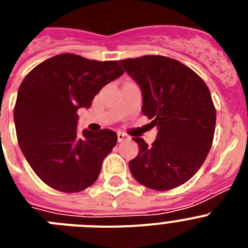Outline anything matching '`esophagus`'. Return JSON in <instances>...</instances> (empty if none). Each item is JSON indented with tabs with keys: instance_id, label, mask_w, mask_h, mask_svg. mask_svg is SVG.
I'll list each match as a JSON object with an SVG mask.
<instances>
[{
	"instance_id": "esophagus-1",
	"label": "esophagus",
	"mask_w": 248,
	"mask_h": 248,
	"mask_svg": "<svg viewBox=\"0 0 248 248\" xmlns=\"http://www.w3.org/2000/svg\"><path fill=\"white\" fill-rule=\"evenodd\" d=\"M118 140L119 141H124V140H128L129 137L126 134H124V133H122V131H118Z\"/></svg>"
}]
</instances>
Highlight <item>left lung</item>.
<instances>
[{
	"instance_id": "left-lung-1",
	"label": "left lung",
	"mask_w": 248,
	"mask_h": 248,
	"mask_svg": "<svg viewBox=\"0 0 248 248\" xmlns=\"http://www.w3.org/2000/svg\"><path fill=\"white\" fill-rule=\"evenodd\" d=\"M140 85L144 115L156 126L151 146L133 138L139 154L129 161L135 180L149 189L165 191L190 180L212 145L216 109L207 85L191 68L164 56L119 61Z\"/></svg>"
}]
</instances>
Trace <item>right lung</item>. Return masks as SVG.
Returning a JSON list of instances; mask_svg holds the SVG:
<instances>
[{
    "label": "right lung",
    "mask_w": 248,
    "mask_h": 248,
    "mask_svg": "<svg viewBox=\"0 0 248 248\" xmlns=\"http://www.w3.org/2000/svg\"><path fill=\"white\" fill-rule=\"evenodd\" d=\"M124 73L117 61L72 53L34 67L21 83L13 110L19 148L48 186L79 192L95 183L118 137L109 129L77 131L79 108H89L100 89Z\"/></svg>",
    "instance_id": "obj_1"
}]
</instances>
